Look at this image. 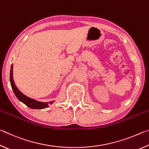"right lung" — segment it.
I'll return each instance as SVG.
<instances>
[{"instance_id":"1","label":"right lung","mask_w":149,"mask_h":149,"mask_svg":"<svg viewBox=\"0 0 149 149\" xmlns=\"http://www.w3.org/2000/svg\"><path fill=\"white\" fill-rule=\"evenodd\" d=\"M10 84L12 89L13 90L16 97L17 98L19 101L23 102L24 104H26L27 107H28L32 109H43L49 107L50 104H52L54 102V100L50 101L49 102H40L35 100L31 98L27 97L26 95L23 94L20 91L17 89L16 85H15L14 81L13 79V64L11 65L10 73Z\"/></svg>"}]
</instances>
